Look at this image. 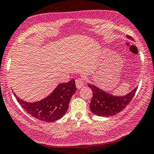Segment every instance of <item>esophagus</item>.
<instances>
[{
    "instance_id": "esophagus-1",
    "label": "esophagus",
    "mask_w": 154,
    "mask_h": 154,
    "mask_svg": "<svg viewBox=\"0 0 154 154\" xmlns=\"http://www.w3.org/2000/svg\"><path fill=\"white\" fill-rule=\"evenodd\" d=\"M84 84H85V82H84V80L82 79V78H78L76 80V85L77 88H82V87L84 86Z\"/></svg>"
}]
</instances>
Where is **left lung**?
<instances>
[{"label": "left lung", "instance_id": "8db88e82", "mask_svg": "<svg viewBox=\"0 0 154 154\" xmlns=\"http://www.w3.org/2000/svg\"><path fill=\"white\" fill-rule=\"evenodd\" d=\"M127 37L129 39H133L131 36L127 35ZM88 86L91 88L93 93V97L90 104L91 111L94 115L102 117L115 115L123 111L131 102L137 89L135 88L129 94L123 97H115L106 93L105 91L93 85L88 84Z\"/></svg>", "mask_w": 154, "mask_h": 154}]
</instances>
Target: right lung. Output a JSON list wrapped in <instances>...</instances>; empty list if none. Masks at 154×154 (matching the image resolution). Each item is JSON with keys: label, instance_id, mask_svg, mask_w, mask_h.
I'll use <instances>...</instances> for the list:
<instances>
[{"label": "right lung", "instance_id": "add662e5", "mask_svg": "<svg viewBox=\"0 0 154 154\" xmlns=\"http://www.w3.org/2000/svg\"><path fill=\"white\" fill-rule=\"evenodd\" d=\"M76 91L75 80L58 85L48 97L38 102L28 103L17 97V100L33 117L46 122H53L62 118L68 109L70 98Z\"/></svg>", "mask_w": 154, "mask_h": 154}]
</instances>
